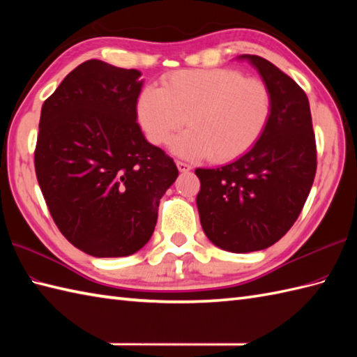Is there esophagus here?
Instances as JSON below:
<instances>
[{"label": "esophagus", "instance_id": "esophagus-1", "mask_svg": "<svg viewBox=\"0 0 357 357\" xmlns=\"http://www.w3.org/2000/svg\"><path fill=\"white\" fill-rule=\"evenodd\" d=\"M176 167H178V170H179L181 173H187V172L192 170V165H188V164H185V162H181V161L176 162Z\"/></svg>", "mask_w": 357, "mask_h": 357}]
</instances>
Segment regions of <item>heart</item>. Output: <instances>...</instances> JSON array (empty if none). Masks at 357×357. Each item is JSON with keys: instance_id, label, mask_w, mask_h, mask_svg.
<instances>
[{"instance_id": "obj_1", "label": "heart", "mask_w": 357, "mask_h": 357, "mask_svg": "<svg viewBox=\"0 0 357 357\" xmlns=\"http://www.w3.org/2000/svg\"><path fill=\"white\" fill-rule=\"evenodd\" d=\"M138 119L147 138L172 142L174 155L208 156L216 162L236 159L252 149L268 124L271 95L265 82L233 69L179 70L167 75L162 87H146L138 98Z\"/></svg>"}]
</instances>
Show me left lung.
Wrapping results in <instances>:
<instances>
[{"label": "left lung", "instance_id": "left-lung-1", "mask_svg": "<svg viewBox=\"0 0 357 357\" xmlns=\"http://www.w3.org/2000/svg\"><path fill=\"white\" fill-rule=\"evenodd\" d=\"M271 95L268 124L255 146L219 169H196L204 233L219 248L250 253L275 244L298 219L316 174L308 98L275 64L241 55Z\"/></svg>", "mask_w": 357, "mask_h": 357}]
</instances>
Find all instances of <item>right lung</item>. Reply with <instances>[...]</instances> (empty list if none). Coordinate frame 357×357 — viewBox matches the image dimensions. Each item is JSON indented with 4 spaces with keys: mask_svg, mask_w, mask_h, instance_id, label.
<instances>
[{
    "mask_svg": "<svg viewBox=\"0 0 357 357\" xmlns=\"http://www.w3.org/2000/svg\"><path fill=\"white\" fill-rule=\"evenodd\" d=\"M142 84L139 70L89 59L43 104L38 184L59 231L90 256L146 245L159 199L178 178L173 159L136 123Z\"/></svg>",
    "mask_w": 357,
    "mask_h": 357,
    "instance_id": "1",
    "label": "right lung"
}]
</instances>
